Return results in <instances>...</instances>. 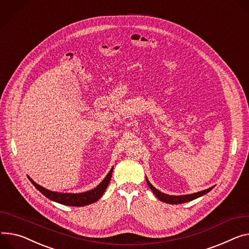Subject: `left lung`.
<instances>
[{"mask_svg": "<svg viewBox=\"0 0 249 249\" xmlns=\"http://www.w3.org/2000/svg\"><path fill=\"white\" fill-rule=\"evenodd\" d=\"M146 182H147V185L149 186V188L154 191V194L156 195V196L162 202H165V203H169V204H179V203H184V202H188L190 200H194L205 194H207L208 191H210L213 189V187H209L207 189H204L202 191H198V193H196V194H193V195H186V196H168V195H165V194H162L160 193V190H158L156 187L152 186L150 184V182L148 181V179L146 178Z\"/></svg>", "mask_w": 249, "mask_h": 249, "instance_id": "8db88e82", "label": "left lung"}]
</instances>
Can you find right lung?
I'll return each instance as SVG.
<instances>
[{
  "label": "right lung",
  "instance_id": "1",
  "mask_svg": "<svg viewBox=\"0 0 249 249\" xmlns=\"http://www.w3.org/2000/svg\"><path fill=\"white\" fill-rule=\"evenodd\" d=\"M112 170H113V167L109 170V173L107 174V176L105 178V179L97 187L91 189V190L86 191V193H82V194L54 193V191L48 190V189L44 188L43 186L36 184L30 177H28V178H29L30 181L35 185V187H36L37 190H40L41 193L46 197H48L49 199H51L53 201H55V202H59L61 204L69 205V206H85V205L93 203V202H95L101 198V196L105 193L106 188L107 187V185L110 181Z\"/></svg>",
  "mask_w": 249,
  "mask_h": 249
}]
</instances>
